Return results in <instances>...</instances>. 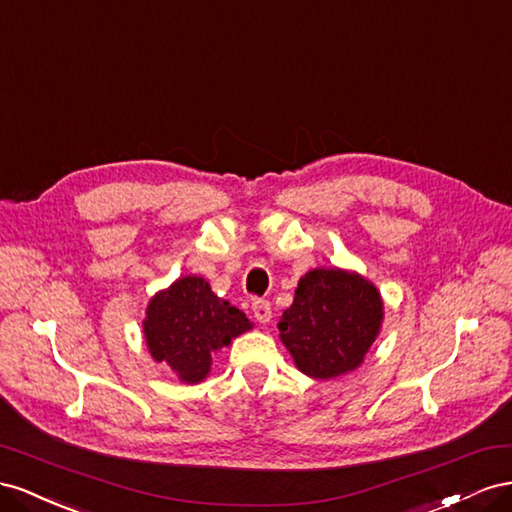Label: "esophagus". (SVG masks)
<instances>
[{"instance_id":"obj_1","label":"esophagus","mask_w":512,"mask_h":512,"mask_svg":"<svg viewBox=\"0 0 512 512\" xmlns=\"http://www.w3.org/2000/svg\"><path fill=\"white\" fill-rule=\"evenodd\" d=\"M253 313L259 324H268L272 319V306L268 300H253Z\"/></svg>"}]
</instances>
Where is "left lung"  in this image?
Wrapping results in <instances>:
<instances>
[{"label": "left lung", "instance_id": "obj_1", "mask_svg": "<svg viewBox=\"0 0 512 512\" xmlns=\"http://www.w3.org/2000/svg\"><path fill=\"white\" fill-rule=\"evenodd\" d=\"M382 319L384 302L371 281L341 268H315L300 279L279 330L304 375L332 379L360 367Z\"/></svg>", "mask_w": 512, "mask_h": 512}]
</instances>
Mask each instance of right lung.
I'll use <instances>...</instances> for the list:
<instances>
[{"mask_svg":"<svg viewBox=\"0 0 512 512\" xmlns=\"http://www.w3.org/2000/svg\"><path fill=\"white\" fill-rule=\"evenodd\" d=\"M251 328L248 317L218 298L201 276H182L158 291L143 319L152 358L165 362L184 384L203 382L212 367V354Z\"/></svg>","mask_w":512,"mask_h":512,"instance_id":"add662e5","label":"right lung"}]
</instances>
